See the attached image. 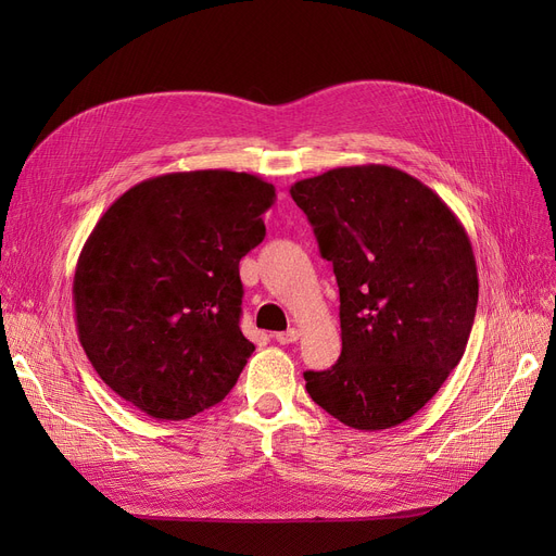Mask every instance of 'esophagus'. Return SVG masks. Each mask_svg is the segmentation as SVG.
Listing matches in <instances>:
<instances>
[{
	"mask_svg": "<svg viewBox=\"0 0 556 556\" xmlns=\"http://www.w3.org/2000/svg\"><path fill=\"white\" fill-rule=\"evenodd\" d=\"M275 340H277L279 344H290V342H298V340H300V331H298V329L279 331V333H275Z\"/></svg>",
	"mask_w": 556,
	"mask_h": 556,
	"instance_id": "34e87169",
	"label": "esophagus"
}]
</instances>
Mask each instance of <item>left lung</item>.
Returning <instances> with one entry per match:
<instances>
[{"mask_svg":"<svg viewBox=\"0 0 556 556\" xmlns=\"http://www.w3.org/2000/svg\"><path fill=\"white\" fill-rule=\"evenodd\" d=\"M340 288L342 352L306 392L358 430L410 419L469 342L478 268L464 225L413 175L340 166L290 187Z\"/></svg>","mask_w":556,"mask_h":556,"instance_id":"left-lung-1","label":"left lung"}]
</instances>
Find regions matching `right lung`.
<instances>
[{"instance_id":"1","label":"right lung","mask_w":556,"mask_h":556,"mask_svg":"<svg viewBox=\"0 0 556 556\" xmlns=\"http://www.w3.org/2000/svg\"><path fill=\"white\" fill-rule=\"evenodd\" d=\"M275 187L207 168L116 198L74 273L78 340L101 381L153 419L216 405L254 344L241 333L239 261L266 237Z\"/></svg>"}]
</instances>
